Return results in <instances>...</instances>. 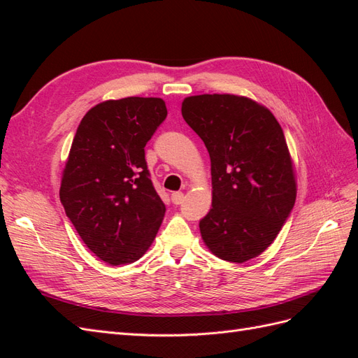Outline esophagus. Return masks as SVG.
<instances>
[{
  "label": "esophagus",
  "mask_w": 358,
  "mask_h": 358,
  "mask_svg": "<svg viewBox=\"0 0 358 358\" xmlns=\"http://www.w3.org/2000/svg\"><path fill=\"white\" fill-rule=\"evenodd\" d=\"M183 192H173L171 194V201H173V204H182V201H183Z\"/></svg>",
  "instance_id": "34e87169"
}]
</instances>
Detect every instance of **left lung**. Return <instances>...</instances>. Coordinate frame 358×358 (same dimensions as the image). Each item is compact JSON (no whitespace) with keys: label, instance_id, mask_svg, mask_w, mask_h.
<instances>
[{"label":"left lung","instance_id":"8db88e82","mask_svg":"<svg viewBox=\"0 0 358 358\" xmlns=\"http://www.w3.org/2000/svg\"><path fill=\"white\" fill-rule=\"evenodd\" d=\"M182 116L210 157L212 209L200 221L203 242L225 262L255 258L276 239L296 201L282 128L264 106L231 94L187 96Z\"/></svg>","mask_w":358,"mask_h":358}]
</instances>
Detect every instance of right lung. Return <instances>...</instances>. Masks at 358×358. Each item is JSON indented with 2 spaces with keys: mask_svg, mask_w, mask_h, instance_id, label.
<instances>
[{
  "mask_svg": "<svg viewBox=\"0 0 358 358\" xmlns=\"http://www.w3.org/2000/svg\"><path fill=\"white\" fill-rule=\"evenodd\" d=\"M167 116L164 100L127 96L83 116L62 171L59 199L83 243L112 266L134 263L166 213L145 146Z\"/></svg>",
  "mask_w": 358,
  "mask_h": 358,
  "instance_id": "1",
  "label": "right lung"
}]
</instances>
